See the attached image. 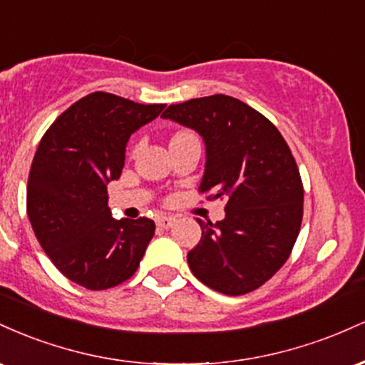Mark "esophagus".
I'll use <instances>...</instances> for the list:
<instances>
[{
  "label": "esophagus",
  "instance_id": "1",
  "mask_svg": "<svg viewBox=\"0 0 365 365\" xmlns=\"http://www.w3.org/2000/svg\"><path fill=\"white\" fill-rule=\"evenodd\" d=\"M175 217L173 216H158L156 217V225L159 228H171L175 225Z\"/></svg>",
  "mask_w": 365,
  "mask_h": 365
}]
</instances>
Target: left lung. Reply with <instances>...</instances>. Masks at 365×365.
I'll return each instance as SVG.
<instances>
[{
  "label": "left lung",
  "instance_id": "obj_1",
  "mask_svg": "<svg viewBox=\"0 0 365 365\" xmlns=\"http://www.w3.org/2000/svg\"><path fill=\"white\" fill-rule=\"evenodd\" d=\"M163 118L195 130L206 144L200 194L225 199V220L197 223L187 254L199 282L225 295L259 288L290 257L304 215V187L278 128L249 104L215 94L171 104Z\"/></svg>",
  "mask_w": 365,
  "mask_h": 365
}]
</instances>
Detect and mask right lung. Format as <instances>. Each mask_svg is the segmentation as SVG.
<instances>
[{"label":"right lung","instance_id":"obj_1","mask_svg":"<svg viewBox=\"0 0 365 365\" xmlns=\"http://www.w3.org/2000/svg\"><path fill=\"white\" fill-rule=\"evenodd\" d=\"M165 106L92 92L39 142L27 183L29 220L58 271L87 290L127 282L154 235L153 220L111 216L108 183L120 178L130 135Z\"/></svg>","mask_w":365,"mask_h":365}]
</instances>
